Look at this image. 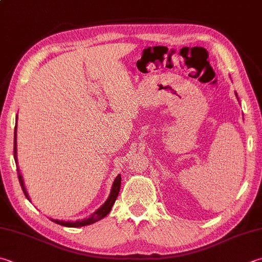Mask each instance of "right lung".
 I'll return each mask as SVG.
<instances>
[{
    "label": "right lung",
    "instance_id": "right-lung-1",
    "mask_svg": "<svg viewBox=\"0 0 262 262\" xmlns=\"http://www.w3.org/2000/svg\"><path fill=\"white\" fill-rule=\"evenodd\" d=\"M15 125H17V124H15ZM15 130H17V126H15V128H14V147H13L14 160H15V162H17V142H15V140H17V138H15V136H17V135H15ZM18 178H19L20 185H21L24 194L26 195V198L29 200L28 194H27V192H26L25 186H24L23 177L19 173V169H18ZM120 185H121V177H120V175H118L116 177V179H115L114 185H112L110 196L107 198L105 203L100 209H97L93 214H91V216L87 218V219L80 220V222H79V220H77V222H75V223H73V222H62V220H55V219H52V222L55 223V224L61 225V226H66V227H81V226H86V225L93 224L95 222H99V220H101L102 218H104L106 214L111 211V208H112V206H114V203L116 202L118 194H119Z\"/></svg>",
    "mask_w": 262,
    "mask_h": 262
}]
</instances>
